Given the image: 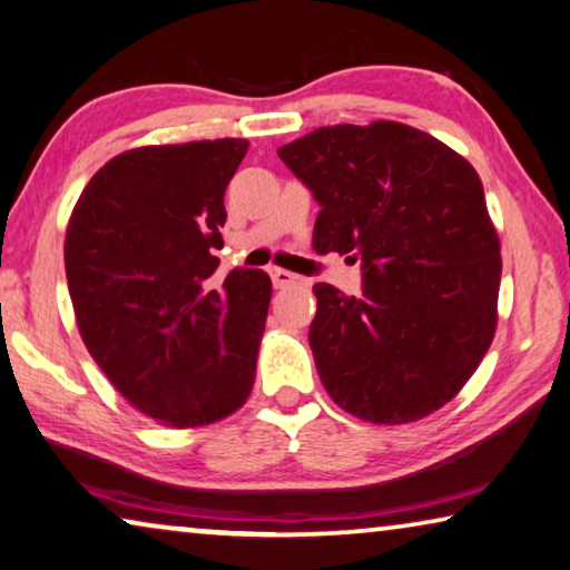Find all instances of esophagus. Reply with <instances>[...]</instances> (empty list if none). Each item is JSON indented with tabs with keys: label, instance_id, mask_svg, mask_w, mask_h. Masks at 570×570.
<instances>
[{
	"label": "esophagus",
	"instance_id": "obj_1",
	"mask_svg": "<svg viewBox=\"0 0 570 570\" xmlns=\"http://www.w3.org/2000/svg\"><path fill=\"white\" fill-rule=\"evenodd\" d=\"M271 282H274L276 288H288V286H307L309 282L299 274H292V271L284 268H274L271 271Z\"/></svg>",
	"mask_w": 570,
	"mask_h": 570
}]
</instances>
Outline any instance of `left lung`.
<instances>
[{"instance_id": "left-lung-1", "label": "left lung", "mask_w": 570, "mask_h": 570, "mask_svg": "<svg viewBox=\"0 0 570 570\" xmlns=\"http://www.w3.org/2000/svg\"><path fill=\"white\" fill-rule=\"evenodd\" d=\"M320 204L314 243L361 261V294L314 284L309 345L327 394L402 424L450 402L489 351L502 253L479 174L399 122L320 127L278 148Z\"/></svg>"}]
</instances>
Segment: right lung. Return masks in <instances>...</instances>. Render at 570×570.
I'll use <instances>...</instances> for the list:
<instances>
[{"instance_id":"add662e5","label":"right lung","mask_w":570,"mask_h":570,"mask_svg":"<svg viewBox=\"0 0 570 570\" xmlns=\"http://www.w3.org/2000/svg\"><path fill=\"white\" fill-rule=\"evenodd\" d=\"M245 150L237 138L127 150L91 176L66 230L68 294L91 358L171 428L227 417L256 379L271 278L261 268L212 278Z\"/></svg>"}]
</instances>
